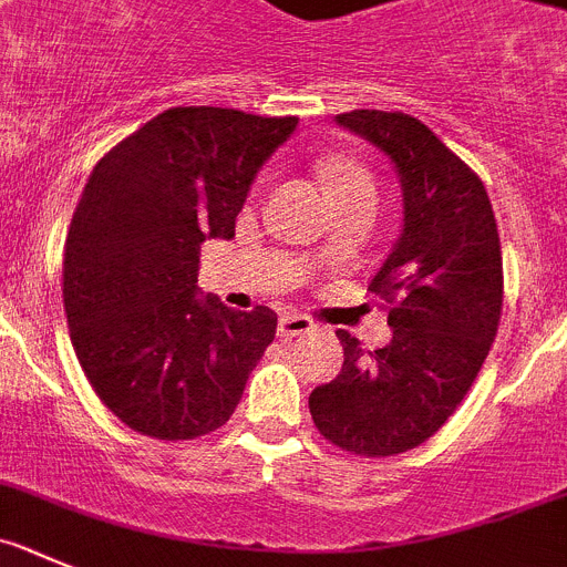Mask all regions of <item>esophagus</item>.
<instances>
[{"mask_svg": "<svg viewBox=\"0 0 567 567\" xmlns=\"http://www.w3.org/2000/svg\"><path fill=\"white\" fill-rule=\"evenodd\" d=\"M316 324H313V319H308V316H302V313H282L279 316V321H277V333L282 336V339H293V336H302V333H310V330H313Z\"/></svg>", "mask_w": 567, "mask_h": 567, "instance_id": "esophagus-1", "label": "esophagus"}]
</instances>
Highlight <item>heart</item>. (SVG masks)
Wrapping results in <instances>:
<instances>
[{
  "mask_svg": "<svg viewBox=\"0 0 567 567\" xmlns=\"http://www.w3.org/2000/svg\"><path fill=\"white\" fill-rule=\"evenodd\" d=\"M321 175L328 181L333 195H370L375 197V181L364 166L353 161H328L321 166Z\"/></svg>",
  "mask_w": 567,
  "mask_h": 567,
  "instance_id": "heart-1",
  "label": "heart"
}]
</instances>
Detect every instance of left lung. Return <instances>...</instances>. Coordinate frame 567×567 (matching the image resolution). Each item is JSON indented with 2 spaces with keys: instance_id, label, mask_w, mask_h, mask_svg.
<instances>
[{
  "instance_id": "8db88e82",
  "label": "left lung",
  "mask_w": 567,
  "mask_h": 567,
  "mask_svg": "<svg viewBox=\"0 0 567 567\" xmlns=\"http://www.w3.org/2000/svg\"><path fill=\"white\" fill-rule=\"evenodd\" d=\"M336 124L379 146L401 177L404 228L372 277L392 341L364 353L339 330L344 364L310 392L316 430L344 452L401 455L435 435L486 361L503 310V257L486 186L404 112L353 110Z\"/></svg>"
}]
</instances>
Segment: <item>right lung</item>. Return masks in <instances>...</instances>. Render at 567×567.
<instances>
[{
	"mask_svg": "<svg viewBox=\"0 0 567 567\" xmlns=\"http://www.w3.org/2000/svg\"><path fill=\"white\" fill-rule=\"evenodd\" d=\"M296 124L172 106L95 163L64 243V313L86 381L130 430L192 441L237 410L277 313L200 299V246L234 237L254 177Z\"/></svg>",
	"mask_w": 567,
	"mask_h": 567,
	"instance_id": "add662e5",
	"label": "right lung"
}]
</instances>
